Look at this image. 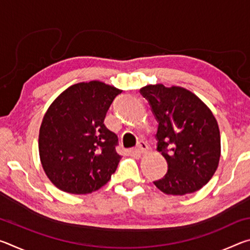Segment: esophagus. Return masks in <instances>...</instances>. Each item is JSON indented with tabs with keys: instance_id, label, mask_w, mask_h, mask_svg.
Segmentation results:
<instances>
[{
	"instance_id": "34e87169",
	"label": "esophagus",
	"mask_w": 250,
	"mask_h": 250,
	"mask_svg": "<svg viewBox=\"0 0 250 250\" xmlns=\"http://www.w3.org/2000/svg\"><path fill=\"white\" fill-rule=\"evenodd\" d=\"M147 150H149V146H147V145L146 142H139L137 147H135L134 151L137 152V153H146Z\"/></svg>"
}]
</instances>
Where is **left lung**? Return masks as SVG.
I'll list each match as a JSON object with an SVG mask.
<instances>
[{"mask_svg": "<svg viewBox=\"0 0 250 250\" xmlns=\"http://www.w3.org/2000/svg\"><path fill=\"white\" fill-rule=\"evenodd\" d=\"M158 121V150L167 172L154 181L160 191L185 195L201 189L216 172L221 158V135L209 108L185 88L162 83L140 89Z\"/></svg>", "mask_w": 250, "mask_h": 250, "instance_id": "obj_1", "label": "left lung"}]
</instances>
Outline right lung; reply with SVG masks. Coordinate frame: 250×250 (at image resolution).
I'll return each mask as SVG.
<instances>
[{"mask_svg":"<svg viewBox=\"0 0 250 250\" xmlns=\"http://www.w3.org/2000/svg\"><path fill=\"white\" fill-rule=\"evenodd\" d=\"M120 89L101 82L73 84L49 105L39 150L50 182L70 194L95 192L111 179L121 156L118 137L104 120Z\"/></svg>","mask_w":250,"mask_h":250,"instance_id":"1","label":"right lung"}]
</instances>
